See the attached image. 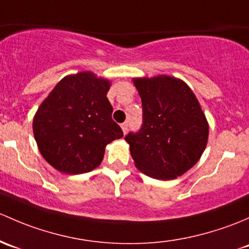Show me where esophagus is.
<instances>
[{"label":"esophagus","instance_id":"1","mask_svg":"<svg viewBox=\"0 0 249 249\" xmlns=\"http://www.w3.org/2000/svg\"><path fill=\"white\" fill-rule=\"evenodd\" d=\"M121 128H122V130H124V133L125 134V133H127V130H128V128H129V124H128V122H124V124H121Z\"/></svg>","mask_w":249,"mask_h":249}]
</instances>
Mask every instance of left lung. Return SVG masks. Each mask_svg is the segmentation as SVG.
Masks as SVG:
<instances>
[{"label": "left lung", "mask_w": 249, "mask_h": 249, "mask_svg": "<svg viewBox=\"0 0 249 249\" xmlns=\"http://www.w3.org/2000/svg\"><path fill=\"white\" fill-rule=\"evenodd\" d=\"M142 106V124L129 132L135 166L157 180H173L201 157L209 124L198 99L183 81L171 76L134 79Z\"/></svg>", "instance_id": "left-lung-1"}]
</instances>
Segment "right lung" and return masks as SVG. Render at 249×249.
Returning <instances> with one entry per match:
<instances>
[{
  "instance_id": "1",
  "label": "right lung",
  "mask_w": 249,
  "mask_h": 249,
  "mask_svg": "<svg viewBox=\"0 0 249 249\" xmlns=\"http://www.w3.org/2000/svg\"><path fill=\"white\" fill-rule=\"evenodd\" d=\"M110 83L83 71L63 78L38 107L33 134L49 164L62 173H89L103 160L106 146L124 137L112 120Z\"/></svg>"
}]
</instances>
